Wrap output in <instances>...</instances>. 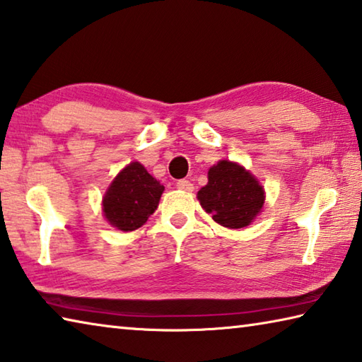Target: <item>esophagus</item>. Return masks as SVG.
I'll return each instance as SVG.
<instances>
[{
  "label": "esophagus",
  "instance_id": "1",
  "mask_svg": "<svg viewBox=\"0 0 362 362\" xmlns=\"http://www.w3.org/2000/svg\"><path fill=\"white\" fill-rule=\"evenodd\" d=\"M175 187L179 188V189H182V192H193V189H194L193 183L189 182V180H185V179H182V180L177 182Z\"/></svg>",
  "mask_w": 362,
  "mask_h": 362
}]
</instances>
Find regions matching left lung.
<instances>
[{
	"mask_svg": "<svg viewBox=\"0 0 362 362\" xmlns=\"http://www.w3.org/2000/svg\"><path fill=\"white\" fill-rule=\"evenodd\" d=\"M207 179V185L198 192V199L202 209L221 226L245 228L264 206V188L238 163L218 161L209 169Z\"/></svg>",
	"mask_w": 362,
	"mask_h": 362,
	"instance_id": "8db88e82",
	"label": "left lung"
}]
</instances>
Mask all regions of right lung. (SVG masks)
<instances>
[{"instance_id": "add662e5", "label": "right lung", "mask_w": 362, "mask_h": 362, "mask_svg": "<svg viewBox=\"0 0 362 362\" xmlns=\"http://www.w3.org/2000/svg\"><path fill=\"white\" fill-rule=\"evenodd\" d=\"M163 192L161 183L141 163L133 161L109 185L103 198V214L120 231H134L155 212Z\"/></svg>"}]
</instances>
